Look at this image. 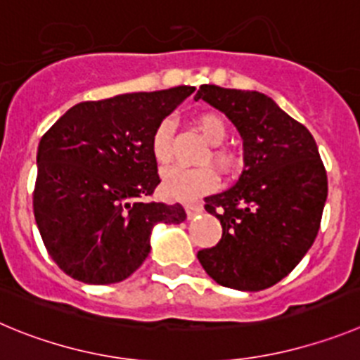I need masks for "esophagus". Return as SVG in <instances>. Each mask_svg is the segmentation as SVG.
<instances>
[{
    "mask_svg": "<svg viewBox=\"0 0 360 360\" xmlns=\"http://www.w3.org/2000/svg\"><path fill=\"white\" fill-rule=\"evenodd\" d=\"M184 212H186L188 219H193V217H197L199 213H202V204H186V206H184Z\"/></svg>",
    "mask_w": 360,
    "mask_h": 360,
    "instance_id": "esophagus-1",
    "label": "esophagus"
}]
</instances>
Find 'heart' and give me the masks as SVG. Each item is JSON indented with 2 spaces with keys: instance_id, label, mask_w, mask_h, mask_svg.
Instances as JSON below:
<instances>
[{
  "instance_id": "heart-1",
  "label": "heart",
  "mask_w": 360,
  "mask_h": 360,
  "mask_svg": "<svg viewBox=\"0 0 360 360\" xmlns=\"http://www.w3.org/2000/svg\"><path fill=\"white\" fill-rule=\"evenodd\" d=\"M195 125L199 129L200 136L208 141L210 145H220L228 136L226 122L219 115L213 112H204L195 120ZM152 154L158 163L165 165L170 161L172 156V124L165 120L158 125V129L152 134ZM210 160L226 174H233L240 165V160L233 152L224 148H215L210 152ZM217 174L210 167L199 168H168L163 174L161 181V192L167 199L181 200V202H190V200L199 199L204 193L212 192L217 186Z\"/></svg>"
}]
</instances>
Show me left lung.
<instances>
[{"instance_id":"left-lung-1","label":"left lung","mask_w":360,"mask_h":360,"mask_svg":"<svg viewBox=\"0 0 360 360\" xmlns=\"http://www.w3.org/2000/svg\"><path fill=\"white\" fill-rule=\"evenodd\" d=\"M204 100L229 118L244 141V172L226 192L206 197L222 238L197 252L219 285L258 292L285 278L316 240L328 181L305 125L271 96L204 84Z\"/></svg>"}]
</instances>
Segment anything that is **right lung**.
<instances>
[{"label":"right lung","mask_w":360,"mask_h":360,"mask_svg":"<svg viewBox=\"0 0 360 360\" xmlns=\"http://www.w3.org/2000/svg\"><path fill=\"white\" fill-rule=\"evenodd\" d=\"M195 87L125 93L68 109L41 138L34 215L55 264L89 285L118 283L150 252L154 226L181 204L140 202L160 184L152 134Z\"/></svg>","instance_id":"right-lung-1"}]
</instances>
